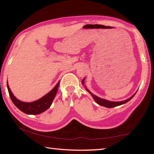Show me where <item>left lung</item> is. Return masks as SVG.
I'll list each match as a JSON object with an SVG mask.
<instances>
[{"instance_id": "left-lung-1", "label": "left lung", "mask_w": 154, "mask_h": 154, "mask_svg": "<svg viewBox=\"0 0 154 154\" xmlns=\"http://www.w3.org/2000/svg\"><path fill=\"white\" fill-rule=\"evenodd\" d=\"M84 81H85V78L82 80V83L83 85H84ZM86 90L91 94V96L93 97L94 100H95V102L97 104H99V105H100V106H103L106 107V108H113V107H115V106H117L121 105V104H123L124 103L128 102V101L131 100L132 98L134 97V95H135V94H134L133 96H132L131 97L129 98V99H126L125 100L119 101V102H112V101H109V100H105V99H100V97H98L97 96L94 95V94H93L89 89H87V88H86Z\"/></svg>"}]
</instances>
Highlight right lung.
Returning <instances> with one entry per match:
<instances>
[{"label": "right lung", "mask_w": 154, "mask_h": 154, "mask_svg": "<svg viewBox=\"0 0 154 154\" xmlns=\"http://www.w3.org/2000/svg\"><path fill=\"white\" fill-rule=\"evenodd\" d=\"M59 85H60V82L57 83V84L50 92H49L45 96L42 97L41 99L34 101V102L24 103L17 99L13 95L7 83V88L9 95L12 103L19 110H20L22 112L27 114H39L48 109L51 105V103L53 102L55 95H56Z\"/></svg>", "instance_id": "obj_1"}]
</instances>
